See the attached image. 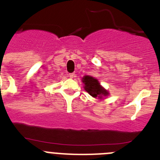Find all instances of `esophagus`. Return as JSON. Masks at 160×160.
Listing matches in <instances>:
<instances>
[{"label": "esophagus", "instance_id": "1", "mask_svg": "<svg viewBox=\"0 0 160 160\" xmlns=\"http://www.w3.org/2000/svg\"><path fill=\"white\" fill-rule=\"evenodd\" d=\"M68 75H69V77H70V78H73L74 77V73H69V74H68Z\"/></svg>", "mask_w": 160, "mask_h": 160}]
</instances>
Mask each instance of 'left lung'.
Wrapping results in <instances>:
<instances>
[{
    "mask_svg": "<svg viewBox=\"0 0 160 160\" xmlns=\"http://www.w3.org/2000/svg\"><path fill=\"white\" fill-rule=\"evenodd\" d=\"M82 82L85 84V90L94 98H101L102 95L107 96L109 94L100 86L97 79L91 76H85L82 78Z\"/></svg>",
    "mask_w": 160,
    "mask_h": 160,
    "instance_id": "left-lung-1",
    "label": "left lung"
}]
</instances>
